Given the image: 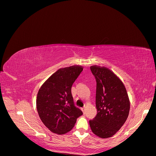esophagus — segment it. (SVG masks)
<instances>
[{"label":"esophagus","mask_w":156,"mask_h":156,"mask_svg":"<svg viewBox=\"0 0 156 156\" xmlns=\"http://www.w3.org/2000/svg\"><path fill=\"white\" fill-rule=\"evenodd\" d=\"M81 110H82L84 114V111H85V107H83V108H81Z\"/></svg>","instance_id":"34e87169"}]
</instances>
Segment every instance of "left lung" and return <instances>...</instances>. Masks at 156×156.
Returning a JSON list of instances; mask_svg holds the SVG:
<instances>
[{"instance_id":"left-lung-1","label":"left lung","mask_w":156,"mask_h":156,"mask_svg":"<svg viewBox=\"0 0 156 156\" xmlns=\"http://www.w3.org/2000/svg\"><path fill=\"white\" fill-rule=\"evenodd\" d=\"M90 69L96 81L98 113L89 124L94 134L106 139L124 124L129 115V100L123 83L112 71L96 66Z\"/></svg>"}]
</instances>
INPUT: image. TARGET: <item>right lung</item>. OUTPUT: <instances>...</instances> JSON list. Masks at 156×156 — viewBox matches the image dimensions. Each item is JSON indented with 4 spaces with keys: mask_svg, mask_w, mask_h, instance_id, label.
<instances>
[{
    "mask_svg": "<svg viewBox=\"0 0 156 156\" xmlns=\"http://www.w3.org/2000/svg\"><path fill=\"white\" fill-rule=\"evenodd\" d=\"M83 68L73 66L58 69L47 80L37 95L41 120L53 133L62 135L72 129L83 112L74 105L72 87Z\"/></svg>",
    "mask_w": 156,
    "mask_h": 156,
    "instance_id": "obj_1",
    "label": "right lung"
}]
</instances>
